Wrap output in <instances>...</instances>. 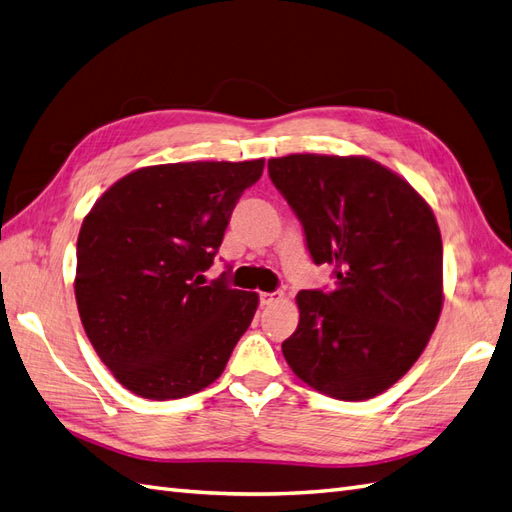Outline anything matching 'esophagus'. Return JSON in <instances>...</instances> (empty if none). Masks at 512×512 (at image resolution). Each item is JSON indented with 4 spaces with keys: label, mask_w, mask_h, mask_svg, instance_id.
I'll use <instances>...</instances> for the list:
<instances>
[{
    "label": "esophagus",
    "mask_w": 512,
    "mask_h": 512,
    "mask_svg": "<svg viewBox=\"0 0 512 512\" xmlns=\"http://www.w3.org/2000/svg\"><path fill=\"white\" fill-rule=\"evenodd\" d=\"M283 299L281 292H261L259 294V303L261 305H272V303H279Z\"/></svg>",
    "instance_id": "obj_1"
}]
</instances>
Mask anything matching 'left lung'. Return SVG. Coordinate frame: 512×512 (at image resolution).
<instances>
[{
	"mask_svg": "<svg viewBox=\"0 0 512 512\" xmlns=\"http://www.w3.org/2000/svg\"><path fill=\"white\" fill-rule=\"evenodd\" d=\"M270 181L303 224L334 290L296 294L299 327L281 344L296 377L323 395L364 401L410 371L443 307V242L430 205L366 157L288 154Z\"/></svg>",
	"mask_w": 512,
	"mask_h": 512,
	"instance_id": "8db88e82",
	"label": "left lung"
}]
</instances>
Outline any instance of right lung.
Instances as JSON below:
<instances>
[{"mask_svg": "<svg viewBox=\"0 0 512 512\" xmlns=\"http://www.w3.org/2000/svg\"><path fill=\"white\" fill-rule=\"evenodd\" d=\"M255 161L150 165L98 198L80 227L76 303L100 360L130 392L181 399L222 375L259 296L205 285Z\"/></svg>", "mask_w": 512, "mask_h": 512, "instance_id": "1", "label": "right lung"}]
</instances>
